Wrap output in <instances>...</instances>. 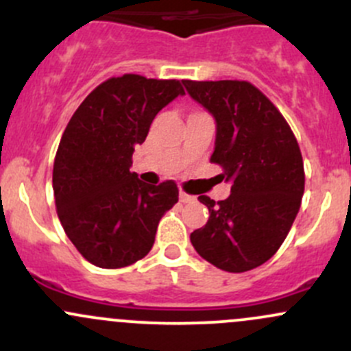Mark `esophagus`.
<instances>
[{
	"instance_id": "34e87169",
	"label": "esophagus",
	"mask_w": 351,
	"mask_h": 351,
	"mask_svg": "<svg viewBox=\"0 0 351 351\" xmlns=\"http://www.w3.org/2000/svg\"><path fill=\"white\" fill-rule=\"evenodd\" d=\"M195 198H193L192 195H189V193L185 192H180V202H183V204H186V202H193Z\"/></svg>"
}]
</instances>
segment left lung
Returning a JSON list of instances; mask_svg holds the SVG:
<instances>
[{"instance_id":"8db88e82","label":"left lung","mask_w":351,"mask_h":351,"mask_svg":"<svg viewBox=\"0 0 351 351\" xmlns=\"http://www.w3.org/2000/svg\"><path fill=\"white\" fill-rule=\"evenodd\" d=\"M193 100L217 123L210 162L231 182V195L208 208L190 241L204 260L243 274L270 260L285 241L304 195V162L292 129L278 108L247 81L183 80Z\"/></svg>"}]
</instances>
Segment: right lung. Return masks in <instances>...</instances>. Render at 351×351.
Here are the masks:
<instances>
[{
	"label": "right lung",
	"mask_w": 351,
	"mask_h": 351,
	"mask_svg": "<svg viewBox=\"0 0 351 351\" xmlns=\"http://www.w3.org/2000/svg\"><path fill=\"white\" fill-rule=\"evenodd\" d=\"M178 95V80L139 74L98 84L71 117L52 171L56 208L71 243L100 268L146 256L162 215L178 202L173 180L147 185L130 171L154 117Z\"/></svg>",
	"instance_id": "obj_1"
}]
</instances>
